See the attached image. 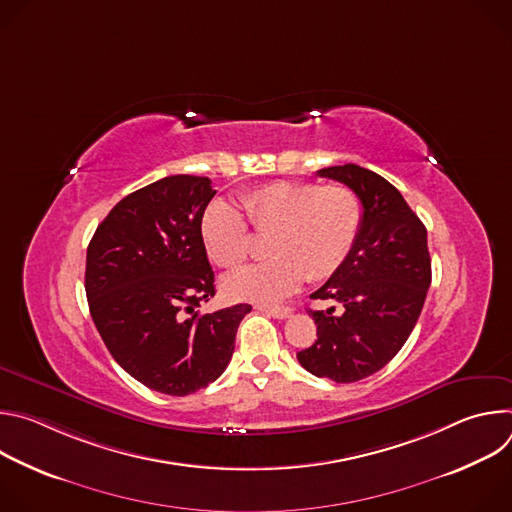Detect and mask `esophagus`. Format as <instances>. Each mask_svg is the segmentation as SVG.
Returning a JSON list of instances; mask_svg holds the SVG:
<instances>
[{"label":"esophagus","mask_w":512,"mask_h":512,"mask_svg":"<svg viewBox=\"0 0 512 512\" xmlns=\"http://www.w3.org/2000/svg\"><path fill=\"white\" fill-rule=\"evenodd\" d=\"M257 310L265 312L267 316H273L277 320H283L291 314V308L289 306H257Z\"/></svg>","instance_id":"obj_1"}]
</instances>
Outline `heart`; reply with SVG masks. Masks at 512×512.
I'll return each mask as SVG.
<instances>
[{
    "mask_svg": "<svg viewBox=\"0 0 512 512\" xmlns=\"http://www.w3.org/2000/svg\"><path fill=\"white\" fill-rule=\"evenodd\" d=\"M245 212L223 198L212 200L200 221L208 257L225 269H237L253 253L251 227L269 237L267 263L245 267L223 281L233 300L273 302L306 281L332 277L348 259L362 208L358 196L340 184L269 182L241 196Z\"/></svg>",
    "mask_w": 512,
    "mask_h": 512,
    "instance_id": "obj_1",
    "label": "heart"
}]
</instances>
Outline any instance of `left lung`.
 Listing matches in <instances>:
<instances>
[{"label":"left lung","instance_id":"obj_1","mask_svg":"<svg viewBox=\"0 0 512 512\" xmlns=\"http://www.w3.org/2000/svg\"><path fill=\"white\" fill-rule=\"evenodd\" d=\"M346 184L362 204L360 231L344 265L310 296L342 306L310 310L318 340L298 352L302 367L334 383L381 371L401 350L431 283L427 231L401 192L356 164L318 170Z\"/></svg>","mask_w":512,"mask_h":512}]
</instances>
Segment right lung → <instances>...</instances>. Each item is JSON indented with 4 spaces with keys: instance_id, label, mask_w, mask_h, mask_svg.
<instances>
[{
    "instance_id": "add662e5",
    "label": "right lung",
    "mask_w": 512,
    "mask_h": 512,
    "mask_svg": "<svg viewBox=\"0 0 512 512\" xmlns=\"http://www.w3.org/2000/svg\"><path fill=\"white\" fill-rule=\"evenodd\" d=\"M216 190L202 176H168L119 200L87 249L93 322L119 367L141 385L184 397L221 377L249 304L198 314L214 296L200 235Z\"/></svg>"
}]
</instances>
